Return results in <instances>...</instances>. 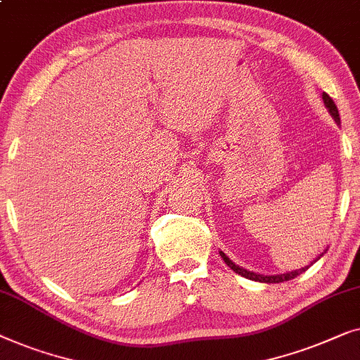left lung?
Segmentation results:
<instances>
[{
	"label": "left lung",
	"instance_id": "8db88e82",
	"mask_svg": "<svg viewBox=\"0 0 360 360\" xmlns=\"http://www.w3.org/2000/svg\"><path fill=\"white\" fill-rule=\"evenodd\" d=\"M323 101H325L326 108L330 109V112H331V115L334 117V120H336V122H339V120H341V119H339V112H338L336 104H334V101H333V99L330 98V96H328L326 93H323ZM220 256L224 257V261L226 262V266H229L230 269L235 271L236 274H240V276H243V277H246V279L257 281V282H266V283H279V282H285V281L295 279V277H297L298 274H302V272H305V271L308 269V266H307V267H302V269H298V271L287 272V274H279V276H259V274H255V272H250V271L243 269V267H240V266H236L235 262L230 261V257L226 256L225 252H221V251H220Z\"/></svg>",
	"mask_w": 360,
	"mask_h": 360
}]
</instances>
